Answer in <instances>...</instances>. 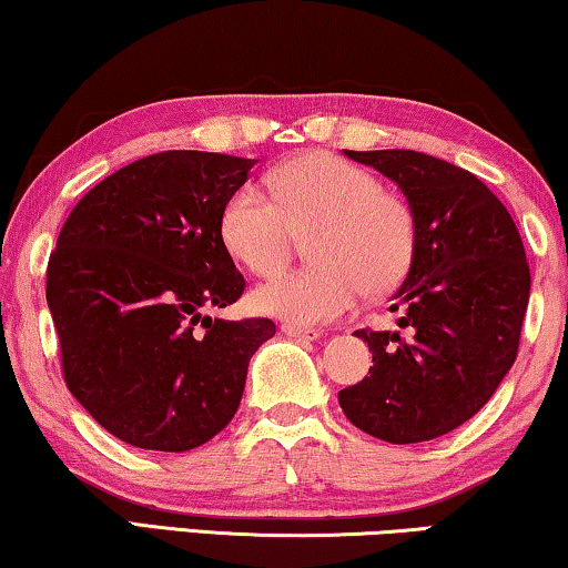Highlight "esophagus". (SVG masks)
I'll return each mask as SVG.
<instances>
[{"label":"esophagus","mask_w":568,"mask_h":568,"mask_svg":"<svg viewBox=\"0 0 568 568\" xmlns=\"http://www.w3.org/2000/svg\"><path fill=\"white\" fill-rule=\"evenodd\" d=\"M282 331H284V335H290V338H294V341H317L320 335H323L320 331H315V327H302L294 323H284Z\"/></svg>","instance_id":"obj_1"}]
</instances>
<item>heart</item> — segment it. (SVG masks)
I'll return each mask as SVG.
<instances>
[{
  "instance_id": "b5f03b06",
  "label": "heart",
  "mask_w": 568,
  "mask_h": 568,
  "mask_svg": "<svg viewBox=\"0 0 568 568\" xmlns=\"http://www.w3.org/2000/svg\"><path fill=\"white\" fill-rule=\"evenodd\" d=\"M271 193L241 184L220 212V241L243 268L276 274L300 235L310 266L268 278L253 292L258 312L294 325L333 323L361 294L397 286L413 266L417 223L409 202L382 189L372 171L331 153H307L268 174Z\"/></svg>"
}]
</instances>
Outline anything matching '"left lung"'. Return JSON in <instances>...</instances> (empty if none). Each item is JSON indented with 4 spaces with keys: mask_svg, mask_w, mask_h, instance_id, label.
Segmentation results:
<instances>
[{
    "mask_svg": "<svg viewBox=\"0 0 568 568\" xmlns=\"http://www.w3.org/2000/svg\"><path fill=\"white\" fill-rule=\"evenodd\" d=\"M405 192L417 245L392 297L399 333L356 331L374 353L364 382L338 402L374 438L423 443L487 405L517 358L530 300L523 237L487 184L417 151H345Z\"/></svg>",
    "mask_w": 568,
    "mask_h": 568,
    "instance_id": "obj_1",
    "label": "left lung"
}]
</instances>
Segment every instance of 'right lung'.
Segmentation results:
<instances>
[{"instance_id": "right-lung-1", "label": "right lung", "mask_w": 568, "mask_h": 568, "mask_svg": "<svg viewBox=\"0 0 568 568\" xmlns=\"http://www.w3.org/2000/svg\"><path fill=\"white\" fill-rule=\"evenodd\" d=\"M256 161L163 151L81 196L48 258L45 300L69 392L114 438L192 450L241 405L268 317L212 320L245 278L220 241V212Z\"/></svg>"}]
</instances>
